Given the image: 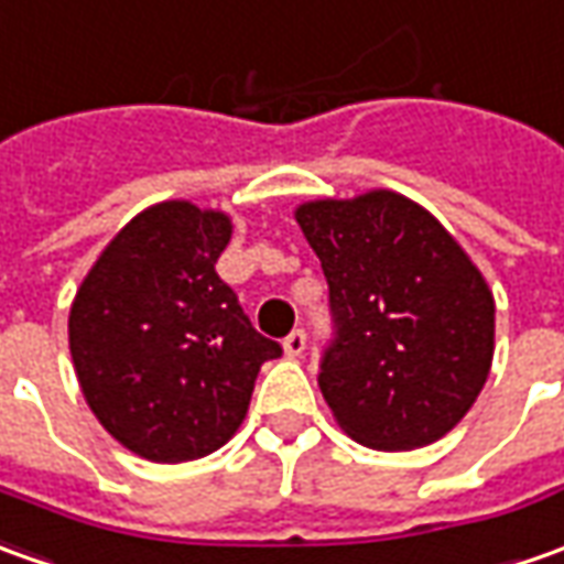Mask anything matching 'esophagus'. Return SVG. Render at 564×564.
Listing matches in <instances>:
<instances>
[{
  "mask_svg": "<svg viewBox=\"0 0 564 564\" xmlns=\"http://www.w3.org/2000/svg\"><path fill=\"white\" fill-rule=\"evenodd\" d=\"M283 351L290 355V358H299L302 351H305V330H293L286 339H283Z\"/></svg>",
  "mask_w": 564,
  "mask_h": 564,
  "instance_id": "esophagus-1",
  "label": "esophagus"
}]
</instances>
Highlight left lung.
<instances>
[{
	"mask_svg": "<svg viewBox=\"0 0 564 564\" xmlns=\"http://www.w3.org/2000/svg\"><path fill=\"white\" fill-rule=\"evenodd\" d=\"M330 286L317 386L355 442L411 451L466 416L494 358V296L423 206L394 191L302 203Z\"/></svg>",
	"mask_w": 564,
	"mask_h": 564,
	"instance_id": "obj_1",
	"label": "left lung"
}]
</instances>
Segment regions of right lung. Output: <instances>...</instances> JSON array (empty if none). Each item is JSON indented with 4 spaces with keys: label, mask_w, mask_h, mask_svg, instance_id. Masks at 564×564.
<instances>
[{
    "label": "right lung",
    "mask_w": 564,
    "mask_h": 564,
    "mask_svg": "<svg viewBox=\"0 0 564 564\" xmlns=\"http://www.w3.org/2000/svg\"><path fill=\"white\" fill-rule=\"evenodd\" d=\"M231 218L170 200L144 209L91 265L70 308V355L101 426L153 463L206 457L250 408L283 348L216 274Z\"/></svg>",
    "instance_id": "right-lung-1"
}]
</instances>
